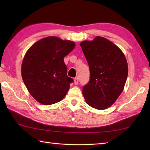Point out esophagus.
Here are the masks:
<instances>
[{"mask_svg": "<svg viewBox=\"0 0 150 150\" xmlns=\"http://www.w3.org/2000/svg\"><path fill=\"white\" fill-rule=\"evenodd\" d=\"M79 83V79L78 77H75L74 79V84L76 85V84H78Z\"/></svg>", "mask_w": 150, "mask_h": 150, "instance_id": "esophagus-1", "label": "esophagus"}]
</instances>
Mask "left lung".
<instances>
[{"mask_svg":"<svg viewBox=\"0 0 150 150\" xmlns=\"http://www.w3.org/2000/svg\"><path fill=\"white\" fill-rule=\"evenodd\" d=\"M90 68V79L82 88L86 103L97 110L111 106L122 93L128 77L126 57L119 47L104 37L81 43Z\"/></svg>","mask_w":150,"mask_h":150,"instance_id":"1","label":"left lung"}]
</instances>
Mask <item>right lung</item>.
<instances>
[{
	"label": "right lung",
	"instance_id": "add662e5",
	"mask_svg": "<svg viewBox=\"0 0 150 150\" xmlns=\"http://www.w3.org/2000/svg\"><path fill=\"white\" fill-rule=\"evenodd\" d=\"M75 46L72 41L48 37L28 50L22 64V77L31 96L39 103L53 104L66 96L73 79L67 75L64 57Z\"/></svg>",
	"mask_w": 150,
	"mask_h": 150
}]
</instances>
